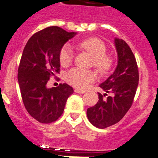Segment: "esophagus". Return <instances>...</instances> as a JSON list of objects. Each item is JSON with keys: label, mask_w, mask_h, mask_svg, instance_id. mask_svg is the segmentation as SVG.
I'll list each match as a JSON object with an SVG mask.
<instances>
[{"label": "esophagus", "mask_w": 158, "mask_h": 158, "mask_svg": "<svg viewBox=\"0 0 158 158\" xmlns=\"http://www.w3.org/2000/svg\"><path fill=\"white\" fill-rule=\"evenodd\" d=\"M74 91L76 93H79V94H84L85 93V90H81V89H74Z\"/></svg>", "instance_id": "1"}]
</instances>
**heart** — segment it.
<instances>
[{
	"label": "heart",
	"instance_id": "1",
	"mask_svg": "<svg viewBox=\"0 0 158 158\" xmlns=\"http://www.w3.org/2000/svg\"><path fill=\"white\" fill-rule=\"evenodd\" d=\"M79 49L88 52L92 55V65L100 73H108L113 65V59L108 55L107 47L102 40L97 37H89L77 44ZM73 50L69 45H66L62 47L59 52V62L63 67L70 65L73 61ZM95 79V73L92 70L74 68L69 70L65 75V80L69 85L79 89H85L89 83Z\"/></svg>",
	"mask_w": 158,
	"mask_h": 158
}]
</instances>
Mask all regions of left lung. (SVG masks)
Wrapping results in <instances>:
<instances>
[{"mask_svg":"<svg viewBox=\"0 0 158 158\" xmlns=\"http://www.w3.org/2000/svg\"><path fill=\"white\" fill-rule=\"evenodd\" d=\"M118 64L114 73L99 86L107 93L99 94V100L87 109V117L93 126L104 129L116 124L131 108L139 84V69L132 50L122 39H115Z\"/></svg>","mask_w":158,"mask_h":158,"instance_id":"left-lung-1","label":"left lung"}]
</instances>
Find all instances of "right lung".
<instances>
[{"label":"right lung","mask_w":158,"mask_h":158,"mask_svg":"<svg viewBox=\"0 0 158 158\" xmlns=\"http://www.w3.org/2000/svg\"><path fill=\"white\" fill-rule=\"evenodd\" d=\"M75 34L56 26L46 27L31 36L23 49L18 69L21 96L27 113L41 123L57 121L73 93L66 83L50 89L46 84L60 72V50Z\"/></svg>","instance_id":"1"}]
</instances>
